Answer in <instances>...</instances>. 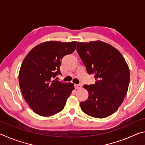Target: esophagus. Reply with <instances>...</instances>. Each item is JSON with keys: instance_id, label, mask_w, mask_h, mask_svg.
<instances>
[{"instance_id": "1", "label": "esophagus", "mask_w": 145, "mask_h": 145, "mask_svg": "<svg viewBox=\"0 0 145 145\" xmlns=\"http://www.w3.org/2000/svg\"><path fill=\"white\" fill-rule=\"evenodd\" d=\"M82 88V86L80 84H75V88L76 89H80Z\"/></svg>"}]
</instances>
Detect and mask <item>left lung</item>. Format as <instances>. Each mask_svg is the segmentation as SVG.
Listing matches in <instances>:
<instances>
[{"instance_id": "obj_1", "label": "left lung", "mask_w": 145, "mask_h": 145, "mask_svg": "<svg viewBox=\"0 0 145 145\" xmlns=\"http://www.w3.org/2000/svg\"><path fill=\"white\" fill-rule=\"evenodd\" d=\"M77 51L89 74H95V84L84 85L88 99L80 104L90 116L104 118L122 104L128 91L130 70L118 50L102 41L78 42Z\"/></svg>"}]
</instances>
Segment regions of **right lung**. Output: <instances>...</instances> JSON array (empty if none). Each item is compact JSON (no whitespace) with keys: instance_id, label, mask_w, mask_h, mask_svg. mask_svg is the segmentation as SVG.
Masks as SVG:
<instances>
[{"instance_id":"1","label":"right lung","mask_w":145,"mask_h":145,"mask_svg":"<svg viewBox=\"0 0 145 145\" xmlns=\"http://www.w3.org/2000/svg\"><path fill=\"white\" fill-rule=\"evenodd\" d=\"M77 43L45 41L34 46L24 58L19 72V85L29 106L40 116H52L62 111L75 89L73 83L54 78L61 74L63 57L74 52Z\"/></svg>"}]
</instances>
